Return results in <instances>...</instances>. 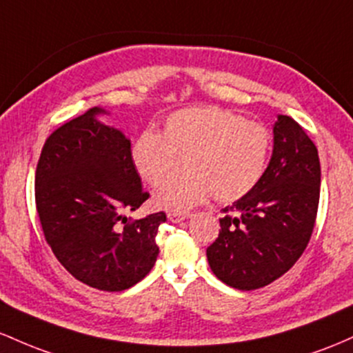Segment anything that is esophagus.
Masks as SVG:
<instances>
[{"label":"esophagus","mask_w":353,"mask_h":353,"mask_svg":"<svg viewBox=\"0 0 353 353\" xmlns=\"http://www.w3.org/2000/svg\"><path fill=\"white\" fill-rule=\"evenodd\" d=\"M190 216V213H178V212H170L168 213V220L173 221V223H180V221L187 220Z\"/></svg>","instance_id":"1"}]
</instances>
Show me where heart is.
I'll return each instance as SVG.
<instances>
[{"label": "heart", "mask_w": 353, "mask_h": 353, "mask_svg": "<svg viewBox=\"0 0 353 353\" xmlns=\"http://www.w3.org/2000/svg\"><path fill=\"white\" fill-rule=\"evenodd\" d=\"M272 137L259 121L220 106H195L168 114L160 133L145 130L133 140L130 157L137 173L158 187L183 158L181 176L157 190L160 208L181 212L213 193L220 203L240 200L259 185Z\"/></svg>", "instance_id": "heart-1"}]
</instances>
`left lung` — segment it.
I'll return each mask as SVG.
<instances>
[{
	"instance_id": "obj_1",
	"label": "left lung",
	"mask_w": 353,
	"mask_h": 353,
	"mask_svg": "<svg viewBox=\"0 0 353 353\" xmlns=\"http://www.w3.org/2000/svg\"><path fill=\"white\" fill-rule=\"evenodd\" d=\"M320 160L294 118L273 126V153L259 185L223 208L219 239L207 248L216 279L239 290L275 282L302 256L315 227Z\"/></svg>"
}]
</instances>
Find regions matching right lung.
Listing matches in <instances>:
<instances>
[{"mask_svg": "<svg viewBox=\"0 0 353 353\" xmlns=\"http://www.w3.org/2000/svg\"><path fill=\"white\" fill-rule=\"evenodd\" d=\"M91 108L46 138L34 175L43 233L58 262L88 287L121 292L157 262L165 212L126 219L150 193L141 188L120 130L100 123Z\"/></svg>", "mask_w": 353, "mask_h": 353, "instance_id": "add662e5", "label": "right lung"}]
</instances>
